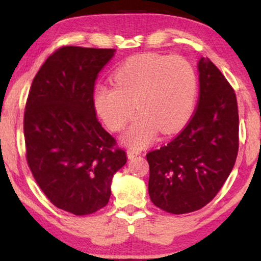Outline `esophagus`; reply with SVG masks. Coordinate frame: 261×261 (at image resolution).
Wrapping results in <instances>:
<instances>
[{
  "mask_svg": "<svg viewBox=\"0 0 261 261\" xmlns=\"http://www.w3.org/2000/svg\"><path fill=\"white\" fill-rule=\"evenodd\" d=\"M141 152L139 151H134V149H128L127 151V155H128V159H134L135 156L140 155Z\"/></svg>",
  "mask_w": 261,
  "mask_h": 261,
  "instance_id": "esophagus-1",
  "label": "esophagus"
}]
</instances>
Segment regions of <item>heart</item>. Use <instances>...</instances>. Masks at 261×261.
<instances>
[{
    "label": "heart",
    "instance_id": "b5f03b06",
    "mask_svg": "<svg viewBox=\"0 0 261 261\" xmlns=\"http://www.w3.org/2000/svg\"><path fill=\"white\" fill-rule=\"evenodd\" d=\"M113 85L97 84L92 103L110 130L122 129L135 109L139 114L121 140L142 148L155 140L159 130L179 129L194 113L197 78L191 64L178 56L145 53L130 57L113 74Z\"/></svg>",
    "mask_w": 261,
    "mask_h": 261
}]
</instances>
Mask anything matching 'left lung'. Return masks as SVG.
Segmentation results:
<instances>
[{
	"mask_svg": "<svg viewBox=\"0 0 261 261\" xmlns=\"http://www.w3.org/2000/svg\"><path fill=\"white\" fill-rule=\"evenodd\" d=\"M197 109L176 139L147 153L153 204L187 214L208 204L227 180L239 149L237 96L208 58L197 63Z\"/></svg>",
	"mask_w": 261,
	"mask_h": 261,
	"instance_id": "left-lung-1",
	"label": "left lung"
}]
</instances>
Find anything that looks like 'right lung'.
Returning <instances> with one entry per match:
<instances>
[{
  "instance_id": "1",
  "label": "right lung",
  "mask_w": 261,
  "mask_h": 261,
  "mask_svg": "<svg viewBox=\"0 0 261 261\" xmlns=\"http://www.w3.org/2000/svg\"><path fill=\"white\" fill-rule=\"evenodd\" d=\"M115 49L65 46L35 74L23 119L27 163L57 208L89 215L109 202L126 152L96 117L95 81Z\"/></svg>"
}]
</instances>
